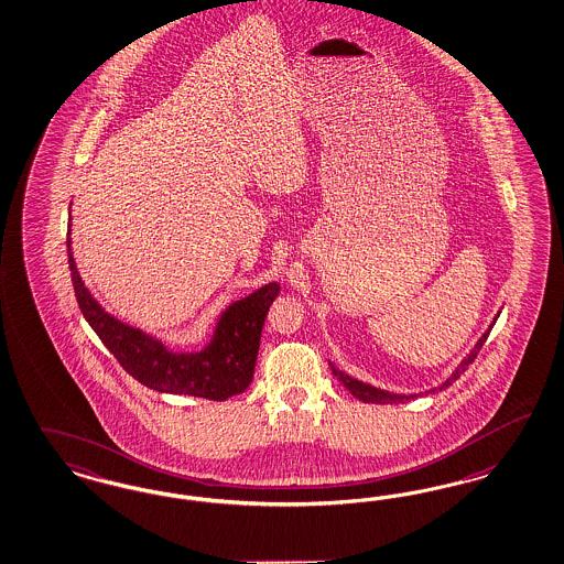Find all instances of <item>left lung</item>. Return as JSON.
Listing matches in <instances>:
<instances>
[{
	"mask_svg": "<svg viewBox=\"0 0 564 564\" xmlns=\"http://www.w3.org/2000/svg\"><path fill=\"white\" fill-rule=\"evenodd\" d=\"M498 316H500V312L496 314V318H494V323L498 321ZM494 323L489 325V329L479 337V341L475 344V348L466 354V358H463V362L456 367V370L447 377L446 381L440 386V388L429 389L425 393H435V391H442V389H446L447 386H452L466 369H468V365H473L475 362V358H477V354L479 350L484 348V344H486L487 335H489V330L494 327ZM330 365V372L337 377V381H341L344 383V388L350 391L354 398H358V400H362V402H370V404H400V402H409V400H414L416 395H423V393H393V391H388V389L375 388V386H370V383H362V381H358V379H354L350 377L348 372H344V370L337 369L333 362Z\"/></svg>",
	"mask_w": 564,
	"mask_h": 564,
	"instance_id": "1",
	"label": "left lung"
}]
</instances>
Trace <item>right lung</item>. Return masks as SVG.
Here are the masks:
<instances>
[{
    "label": "right lung",
    "mask_w": 564,
    "mask_h": 564,
    "mask_svg": "<svg viewBox=\"0 0 564 564\" xmlns=\"http://www.w3.org/2000/svg\"><path fill=\"white\" fill-rule=\"evenodd\" d=\"M70 243L68 225V269L78 308L120 367L139 383L162 393H185L216 402L246 391L252 383L264 318L281 292L276 281L229 304L202 350L173 351L162 339L118 321L99 306L78 274Z\"/></svg>",
    "instance_id": "obj_1"
}]
</instances>
